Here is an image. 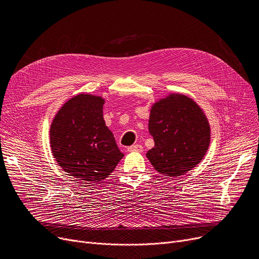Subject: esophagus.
I'll use <instances>...</instances> for the list:
<instances>
[{
	"instance_id": "esophagus-1",
	"label": "esophagus",
	"mask_w": 259,
	"mask_h": 259,
	"mask_svg": "<svg viewBox=\"0 0 259 259\" xmlns=\"http://www.w3.org/2000/svg\"><path fill=\"white\" fill-rule=\"evenodd\" d=\"M144 148L142 145H132L128 147V151L129 152H143Z\"/></svg>"
}]
</instances>
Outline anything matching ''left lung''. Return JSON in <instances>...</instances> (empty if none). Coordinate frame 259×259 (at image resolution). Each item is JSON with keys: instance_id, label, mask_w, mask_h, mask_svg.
<instances>
[{"instance_id": "1", "label": "left lung", "mask_w": 259, "mask_h": 259, "mask_svg": "<svg viewBox=\"0 0 259 259\" xmlns=\"http://www.w3.org/2000/svg\"><path fill=\"white\" fill-rule=\"evenodd\" d=\"M148 127L154 147L146 156L158 173L182 176L207 154L211 141L208 117L186 94L170 92L156 100L150 108Z\"/></svg>"}]
</instances>
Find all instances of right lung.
Returning <instances> with one entry per match:
<instances>
[{"label":"right lung","instance_id":"right-lung-1","mask_svg":"<svg viewBox=\"0 0 259 259\" xmlns=\"http://www.w3.org/2000/svg\"><path fill=\"white\" fill-rule=\"evenodd\" d=\"M101 95L79 93L68 100L50 126V148L58 165L81 183L104 181L122 154L105 124Z\"/></svg>","mask_w":259,"mask_h":259}]
</instances>
